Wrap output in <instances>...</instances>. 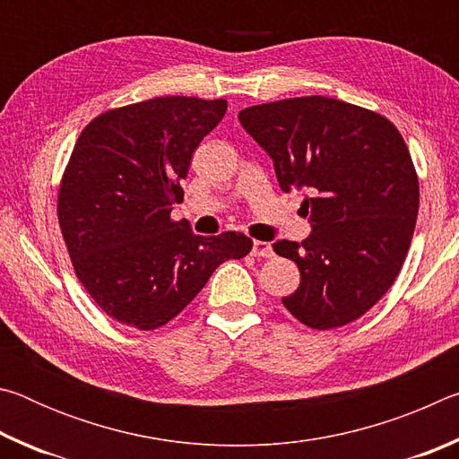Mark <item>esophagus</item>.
Masks as SVG:
<instances>
[{
    "label": "esophagus",
    "instance_id": "obj_1",
    "mask_svg": "<svg viewBox=\"0 0 459 459\" xmlns=\"http://www.w3.org/2000/svg\"><path fill=\"white\" fill-rule=\"evenodd\" d=\"M253 257H273V248H271L269 243L265 240H253V248H251Z\"/></svg>",
    "mask_w": 459,
    "mask_h": 459
}]
</instances>
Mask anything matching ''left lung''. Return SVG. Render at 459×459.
Masks as SVG:
<instances>
[{"mask_svg": "<svg viewBox=\"0 0 459 459\" xmlns=\"http://www.w3.org/2000/svg\"><path fill=\"white\" fill-rule=\"evenodd\" d=\"M238 121L273 160L281 190L306 192L309 237L273 243L301 279L283 306L314 330L354 322L397 279L413 238L419 182L399 129L320 95L248 107Z\"/></svg>", "mask_w": 459, "mask_h": 459, "instance_id": "obj_1", "label": "left lung"}]
</instances>
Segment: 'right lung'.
<instances>
[{
	"label": "right lung",
	"instance_id": "obj_1",
	"mask_svg": "<svg viewBox=\"0 0 459 459\" xmlns=\"http://www.w3.org/2000/svg\"><path fill=\"white\" fill-rule=\"evenodd\" d=\"M227 100L158 97L113 108L82 129L58 192V222L76 277L107 316L137 330L168 324L214 269L243 259V232L194 235L169 214L192 153Z\"/></svg>",
	"mask_w": 459,
	"mask_h": 459
}]
</instances>
